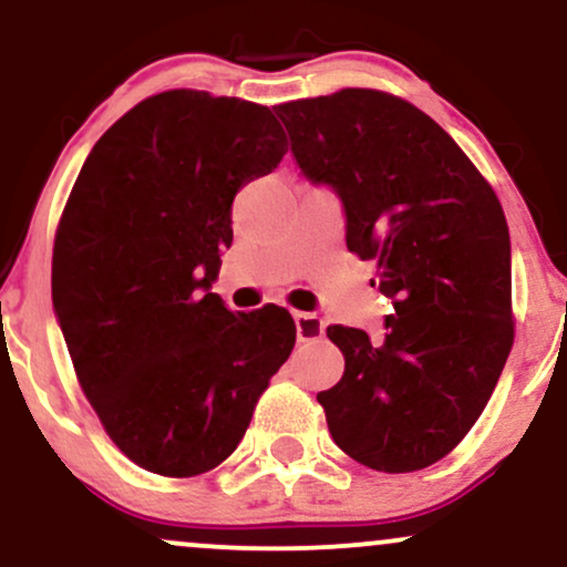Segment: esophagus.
<instances>
[{
  "label": "esophagus",
  "instance_id": "esophagus-1",
  "mask_svg": "<svg viewBox=\"0 0 567 567\" xmlns=\"http://www.w3.org/2000/svg\"><path fill=\"white\" fill-rule=\"evenodd\" d=\"M296 333L298 341H317V338L324 336V322L317 315H309V311H296Z\"/></svg>",
  "mask_w": 567,
  "mask_h": 567
}]
</instances>
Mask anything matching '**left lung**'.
I'll list each match as a JSON object with an SVG mask.
<instances>
[{"instance_id":"1","label":"left lung","mask_w":567,"mask_h":567,"mask_svg":"<svg viewBox=\"0 0 567 567\" xmlns=\"http://www.w3.org/2000/svg\"><path fill=\"white\" fill-rule=\"evenodd\" d=\"M311 184L330 186L347 247L379 264L386 336L330 324L341 381L317 394L336 445L375 472L432 466L480 419L512 341V245L501 202L432 116L381 90L275 106Z\"/></svg>"}]
</instances>
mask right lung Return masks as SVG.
Here are the masks:
<instances>
[{
    "instance_id": "right-lung-1",
    "label": "right lung",
    "mask_w": 567,
    "mask_h": 567,
    "mask_svg": "<svg viewBox=\"0 0 567 567\" xmlns=\"http://www.w3.org/2000/svg\"><path fill=\"white\" fill-rule=\"evenodd\" d=\"M285 152L271 109L167 90L97 138L71 188L53 309L84 396L141 470H216L290 357L288 309L234 315L210 292L234 197Z\"/></svg>"
}]
</instances>
